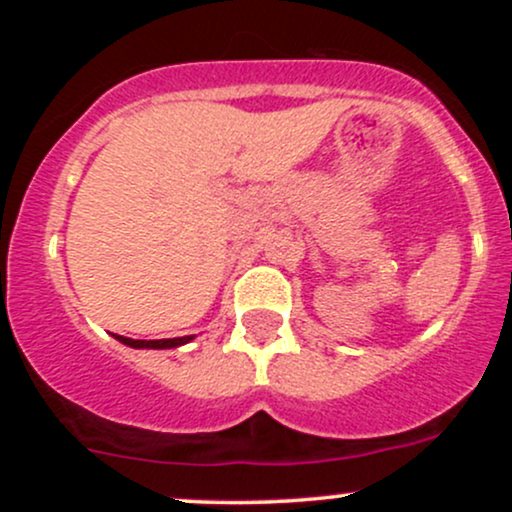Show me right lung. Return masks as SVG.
<instances>
[{
    "mask_svg": "<svg viewBox=\"0 0 512 512\" xmlns=\"http://www.w3.org/2000/svg\"><path fill=\"white\" fill-rule=\"evenodd\" d=\"M115 339L125 346H132V349H175V346L192 342L195 334H192V337H175V339H151V342H146V339H129V337H122V334H115Z\"/></svg>",
    "mask_w": 512,
    "mask_h": 512,
    "instance_id": "obj_1",
    "label": "right lung"
}]
</instances>
